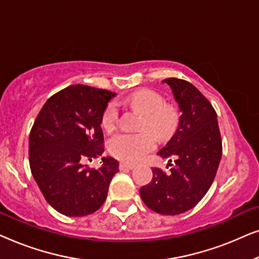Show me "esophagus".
<instances>
[{
  "label": "esophagus",
  "mask_w": 259,
  "mask_h": 259,
  "mask_svg": "<svg viewBox=\"0 0 259 259\" xmlns=\"http://www.w3.org/2000/svg\"><path fill=\"white\" fill-rule=\"evenodd\" d=\"M119 167L121 171H125V169H133L134 167H136V165L133 164H127V162H120Z\"/></svg>",
  "instance_id": "esophagus-1"
}]
</instances>
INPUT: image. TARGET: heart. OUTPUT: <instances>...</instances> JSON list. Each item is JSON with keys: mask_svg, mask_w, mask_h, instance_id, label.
Returning <instances> with one entry per match:
<instances>
[{"mask_svg": "<svg viewBox=\"0 0 259 259\" xmlns=\"http://www.w3.org/2000/svg\"><path fill=\"white\" fill-rule=\"evenodd\" d=\"M131 105L145 114L138 133H118L108 141V151L113 157L126 162H137L153 150L157 145L155 134L160 139L171 137L175 132L177 113L169 106H165V100L158 92L144 90L134 93L130 99ZM119 118L118 102L111 101L106 106L101 116V125L107 132L116 127ZM152 130L153 135L148 130Z\"/></svg>", "mask_w": 259, "mask_h": 259, "instance_id": "b5f03b06", "label": "heart"}]
</instances>
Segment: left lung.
Segmentation results:
<instances>
[{
	"mask_svg": "<svg viewBox=\"0 0 259 259\" xmlns=\"http://www.w3.org/2000/svg\"><path fill=\"white\" fill-rule=\"evenodd\" d=\"M162 83L172 90L180 118L175 134L158 155L173 159L175 165L169 164L167 175L152 168L153 178L139 192L151 210L176 215L196 206L211 187L222 159V139L217 113L192 83L176 77Z\"/></svg>",
	"mask_w": 259,
	"mask_h": 259,
	"instance_id": "1",
	"label": "left lung"
}]
</instances>
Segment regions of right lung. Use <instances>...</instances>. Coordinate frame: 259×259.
I'll list each match as a JSON object with an SVG mask.
<instances>
[{"instance_id":"obj_1","label":"right lung","mask_w":259,"mask_h":259,"mask_svg":"<svg viewBox=\"0 0 259 259\" xmlns=\"http://www.w3.org/2000/svg\"><path fill=\"white\" fill-rule=\"evenodd\" d=\"M115 93L73 84L49 98L29 134V165L52 207L68 217H83L101 207L119 161L102 157L98 169L84 159L104 153L102 112Z\"/></svg>"}]
</instances>
